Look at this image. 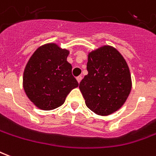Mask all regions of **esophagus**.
Listing matches in <instances>:
<instances>
[{
	"mask_svg": "<svg viewBox=\"0 0 156 156\" xmlns=\"http://www.w3.org/2000/svg\"><path fill=\"white\" fill-rule=\"evenodd\" d=\"M81 79H82V76H79L76 77V80H77V81H78V83H80V80H81Z\"/></svg>",
	"mask_w": 156,
	"mask_h": 156,
	"instance_id": "obj_1",
	"label": "esophagus"
}]
</instances>
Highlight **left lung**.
<instances>
[{
    "instance_id": "obj_1",
    "label": "left lung",
    "mask_w": 156,
    "mask_h": 156,
    "mask_svg": "<svg viewBox=\"0 0 156 156\" xmlns=\"http://www.w3.org/2000/svg\"><path fill=\"white\" fill-rule=\"evenodd\" d=\"M88 74L80 88L87 108L98 115L112 114L129 97L132 82L129 66L112 46H102L88 55Z\"/></svg>"
}]
</instances>
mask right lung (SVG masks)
Masks as SVG:
<instances>
[{
	"label": "right lung",
	"mask_w": 156,
	"mask_h": 156,
	"mask_svg": "<svg viewBox=\"0 0 156 156\" xmlns=\"http://www.w3.org/2000/svg\"><path fill=\"white\" fill-rule=\"evenodd\" d=\"M69 51L55 44L43 45L29 58L23 73L27 98L42 110H53L65 102L67 95L79 86L67 61Z\"/></svg>",
	"instance_id": "1"
}]
</instances>
